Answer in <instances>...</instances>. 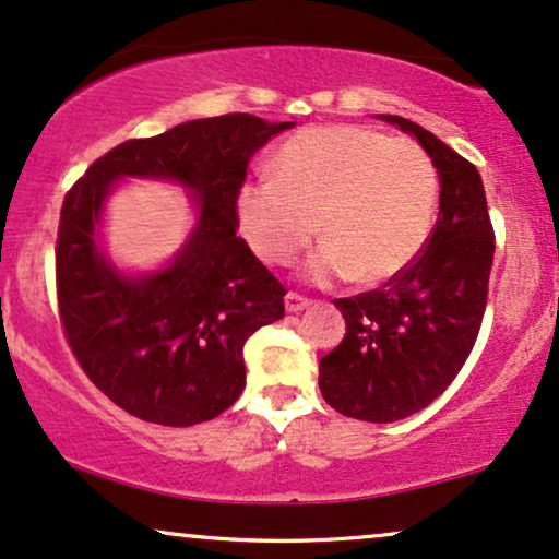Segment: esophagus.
I'll return each mask as SVG.
<instances>
[{
  "mask_svg": "<svg viewBox=\"0 0 559 559\" xmlns=\"http://www.w3.org/2000/svg\"><path fill=\"white\" fill-rule=\"evenodd\" d=\"M286 312H301V309H307L309 307V304H312V301H309L307 299V296H301V294H296V292H288L286 294Z\"/></svg>",
  "mask_w": 559,
  "mask_h": 559,
  "instance_id": "1",
  "label": "esophagus"
}]
</instances>
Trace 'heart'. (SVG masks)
Wrapping results in <instances>:
<instances>
[{
	"label": "heart",
	"mask_w": 559,
	"mask_h": 559,
	"mask_svg": "<svg viewBox=\"0 0 559 559\" xmlns=\"http://www.w3.org/2000/svg\"><path fill=\"white\" fill-rule=\"evenodd\" d=\"M438 209V169L413 139L369 126H314L281 146L275 173L239 188L237 214L252 252L286 265L320 231L314 281L377 286L420 255Z\"/></svg>",
	"instance_id": "b5f03b06"
}]
</instances>
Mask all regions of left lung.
Instances as JSON below:
<instances>
[{
	"mask_svg": "<svg viewBox=\"0 0 559 559\" xmlns=\"http://www.w3.org/2000/svg\"><path fill=\"white\" fill-rule=\"evenodd\" d=\"M413 133L441 178L438 218L426 247L384 286L335 299L345 337L320 361V392L356 420L394 423L428 407L462 371L479 335L496 231L477 167L423 126Z\"/></svg>",
	"mask_w": 559,
	"mask_h": 559,
	"instance_id": "8db88e82",
	"label": "left lung"
}]
</instances>
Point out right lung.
Here are the masks:
<instances>
[{"label": "right lung", "instance_id": "obj_1", "mask_svg": "<svg viewBox=\"0 0 559 559\" xmlns=\"http://www.w3.org/2000/svg\"><path fill=\"white\" fill-rule=\"evenodd\" d=\"M292 126L227 112L129 139L63 198V335L92 384L133 418L186 428L214 420L242 394L247 337L284 317L286 288L237 235V195L252 154ZM123 174L178 179L199 195V224L181 255L139 280L118 274L94 239L104 195Z\"/></svg>", "mask_w": 559, "mask_h": 559}]
</instances>
